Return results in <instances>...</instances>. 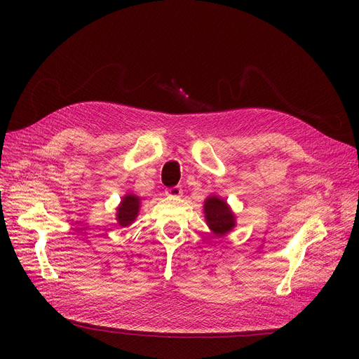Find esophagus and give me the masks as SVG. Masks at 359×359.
I'll list each match as a JSON object with an SVG mask.
<instances>
[{"instance_id": "34e87169", "label": "esophagus", "mask_w": 359, "mask_h": 359, "mask_svg": "<svg viewBox=\"0 0 359 359\" xmlns=\"http://www.w3.org/2000/svg\"><path fill=\"white\" fill-rule=\"evenodd\" d=\"M182 187L180 186H173V187H168V189L165 191V195L170 196V198H179L182 195Z\"/></svg>"}]
</instances>
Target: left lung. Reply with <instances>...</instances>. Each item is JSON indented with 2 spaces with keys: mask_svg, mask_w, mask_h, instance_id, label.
<instances>
[{
  "mask_svg": "<svg viewBox=\"0 0 359 359\" xmlns=\"http://www.w3.org/2000/svg\"><path fill=\"white\" fill-rule=\"evenodd\" d=\"M205 218L215 234H225L234 227L231 210L218 196H210L205 201Z\"/></svg>",
  "mask_w": 359,
  "mask_h": 359,
  "instance_id": "8db88e82",
  "label": "left lung"
}]
</instances>
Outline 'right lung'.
Segmentation results:
<instances>
[{
	"mask_svg": "<svg viewBox=\"0 0 359 359\" xmlns=\"http://www.w3.org/2000/svg\"><path fill=\"white\" fill-rule=\"evenodd\" d=\"M140 211V198L135 195H128L122 199V203L118 208V222L122 227H126L134 221Z\"/></svg>",
	"mask_w": 359,
	"mask_h": 359,
	"instance_id": "obj_1",
	"label": "right lung"
}]
</instances>
